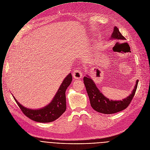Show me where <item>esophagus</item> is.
Listing matches in <instances>:
<instances>
[{"mask_svg": "<svg viewBox=\"0 0 150 150\" xmlns=\"http://www.w3.org/2000/svg\"><path fill=\"white\" fill-rule=\"evenodd\" d=\"M73 76L76 79H79L82 77V73L81 71L79 70H75L73 71Z\"/></svg>", "mask_w": 150, "mask_h": 150, "instance_id": "34e87169", "label": "esophagus"}]
</instances>
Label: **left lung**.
<instances>
[{
	"label": "left lung",
	"instance_id": "obj_1",
	"mask_svg": "<svg viewBox=\"0 0 150 150\" xmlns=\"http://www.w3.org/2000/svg\"><path fill=\"white\" fill-rule=\"evenodd\" d=\"M111 37L112 38L121 41L126 39L119 32L116 26L114 27ZM83 81L91 106L96 111L105 114L115 113L125 109L129 105L135 94L138 83V80H137L132 93L128 97L122 100L114 101L110 100L109 99L105 97L102 93L100 92L93 80L88 78V77H84L83 78Z\"/></svg>",
	"mask_w": 150,
	"mask_h": 150
}]
</instances>
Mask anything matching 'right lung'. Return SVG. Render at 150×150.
Listing matches in <instances>:
<instances>
[{
  "label": "right lung",
  "instance_id": "1",
  "mask_svg": "<svg viewBox=\"0 0 150 150\" xmlns=\"http://www.w3.org/2000/svg\"><path fill=\"white\" fill-rule=\"evenodd\" d=\"M72 81V76L70 73L63 80L52 102L41 109L33 110L22 106L13 97L22 113L33 121L48 123L52 122L59 117L66 110V91Z\"/></svg>",
  "mask_w": 150,
  "mask_h": 150
}]
</instances>
